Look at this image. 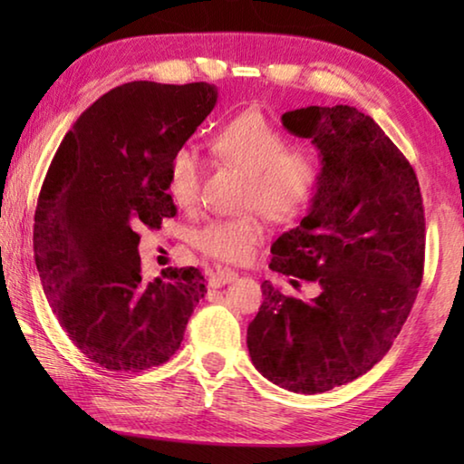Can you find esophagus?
<instances>
[{"instance_id":"34e87169","label":"esophagus","mask_w":464,"mask_h":464,"mask_svg":"<svg viewBox=\"0 0 464 464\" xmlns=\"http://www.w3.org/2000/svg\"><path fill=\"white\" fill-rule=\"evenodd\" d=\"M235 278H237V272L231 270V268H217L213 272V276H210V285L213 286H225L229 285V282H233Z\"/></svg>"}]
</instances>
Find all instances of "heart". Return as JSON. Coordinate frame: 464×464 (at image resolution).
Masks as SVG:
<instances>
[{
  "label": "heart",
  "instance_id": "1",
  "mask_svg": "<svg viewBox=\"0 0 464 464\" xmlns=\"http://www.w3.org/2000/svg\"><path fill=\"white\" fill-rule=\"evenodd\" d=\"M215 155L246 176L243 207L257 208L274 223H290L315 200L321 186V161L307 149H290L288 137L260 114H246L210 140ZM202 161L192 147L178 149L168 168V192L179 208L198 202ZM266 237L257 215L215 218L194 233V246L218 262L241 264L254 256Z\"/></svg>",
  "mask_w": 464,
  "mask_h": 464
}]
</instances>
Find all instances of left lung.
<instances>
[{
  "mask_svg": "<svg viewBox=\"0 0 464 464\" xmlns=\"http://www.w3.org/2000/svg\"><path fill=\"white\" fill-rule=\"evenodd\" d=\"M282 127L311 139L324 176L307 217L274 241L270 268L321 293L304 303L264 280L247 348L266 379L315 395L391 350L421 285L426 218L413 168L371 116L307 106L282 114Z\"/></svg>",
  "mask_w": 464,
  "mask_h": 464,
  "instance_id": "left-lung-1",
  "label": "left lung"
}]
</instances>
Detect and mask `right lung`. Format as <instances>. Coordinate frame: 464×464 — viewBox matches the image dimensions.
I'll use <instances>...</instances> for the list:
<instances>
[{
  "label": "right lung",
  "mask_w": 464,
  "mask_h": 464,
  "mask_svg": "<svg viewBox=\"0 0 464 464\" xmlns=\"http://www.w3.org/2000/svg\"><path fill=\"white\" fill-rule=\"evenodd\" d=\"M218 92L130 82L85 110L54 153L34 213V260L49 304L82 354L140 372L176 354L207 293L198 268L140 276L139 229L176 217L168 168Z\"/></svg>",
  "instance_id": "1"
}]
</instances>
